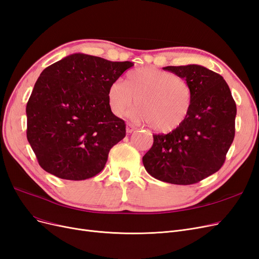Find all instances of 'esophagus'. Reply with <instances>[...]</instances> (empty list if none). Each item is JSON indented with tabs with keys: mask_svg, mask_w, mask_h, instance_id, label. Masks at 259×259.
<instances>
[{
	"mask_svg": "<svg viewBox=\"0 0 259 259\" xmlns=\"http://www.w3.org/2000/svg\"><path fill=\"white\" fill-rule=\"evenodd\" d=\"M135 131V126L133 124H131V123H127L126 124V133L127 134H131L132 132H134Z\"/></svg>",
	"mask_w": 259,
	"mask_h": 259,
	"instance_id": "esophagus-1",
	"label": "esophagus"
}]
</instances>
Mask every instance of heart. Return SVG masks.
Masks as SVG:
<instances>
[{"label":"heart","instance_id":"1","mask_svg":"<svg viewBox=\"0 0 259 259\" xmlns=\"http://www.w3.org/2000/svg\"><path fill=\"white\" fill-rule=\"evenodd\" d=\"M137 106L128 115L131 119L150 123L151 127L162 133L178 128L190 112L192 91L183 77L165 70L152 67L133 69L125 81H114L107 91L108 106L120 116L132 106Z\"/></svg>","mask_w":259,"mask_h":259}]
</instances>
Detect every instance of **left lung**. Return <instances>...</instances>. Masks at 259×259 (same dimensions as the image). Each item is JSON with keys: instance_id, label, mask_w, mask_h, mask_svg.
<instances>
[{"instance_id": "left-lung-1", "label": "left lung", "mask_w": 259, "mask_h": 259, "mask_svg": "<svg viewBox=\"0 0 259 259\" xmlns=\"http://www.w3.org/2000/svg\"><path fill=\"white\" fill-rule=\"evenodd\" d=\"M163 69L190 85L192 105L178 128L153 135V145L143 163L148 173L161 182L195 184L223 166L234 138L237 106L221 74L200 65Z\"/></svg>"}]
</instances>
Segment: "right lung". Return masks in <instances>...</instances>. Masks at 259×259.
Returning <instances> with one entry per match:
<instances>
[{
	"label": "right lung",
	"mask_w": 259,
	"mask_h": 259,
	"mask_svg": "<svg viewBox=\"0 0 259 259\" xmlns=\"http://www.w3.org/2000/svg\"><path fill=\"white\" fill-rule=\"evenodd\" d=\"M132 61L71 54L45 68L28 100L27 138L40 166L68 180L104 169L125 122L108 106L107 91Z\"/></svg>",
	"instance_id": "1"
}]
</instances>
